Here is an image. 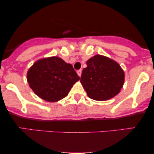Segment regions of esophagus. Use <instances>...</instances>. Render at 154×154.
Returning a JSON list of instances; mask_svg holds the SVG:
<instances>
[{"mask_svg": "<svg viewBox=\"0 0 154 154\" xmlns=\"http://www.w3.org/2000/svg\"><path fill=\"white\" fill-rule=\"evenodd\" d=\"M77 75H78L79 77H81V75H82V70H81V69L78 70V71L77 72Z\"/></svg>", "mask_w": 154, "mask_h": 154, "instance_id": "1", "label": "esophagus"}]
</instances>
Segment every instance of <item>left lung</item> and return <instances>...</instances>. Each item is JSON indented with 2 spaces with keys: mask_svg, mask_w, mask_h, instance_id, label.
I'll return each mask as SVG.
<instances>
[{
  "mask_svg": "<svg viewBox=\"0 0 154 154\" xmlns=\"http://www.w3.org/2000/svg\"><path fill=\"white\" fill-rule=\"evenodd\" d=\"M86 63L80 82L89 98L103 101L119 93L125 82V73L119 63L101 55H95Z\"/></svg>",
  "mask_w": 154,
  "mask_h": 154,
  "instance_id": "obj_1",
  "label": "left lung"
}]
</instances>
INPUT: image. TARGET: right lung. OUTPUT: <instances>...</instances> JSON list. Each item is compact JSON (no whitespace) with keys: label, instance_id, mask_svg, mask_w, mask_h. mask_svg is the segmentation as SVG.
<instances>
[{"label":"right lung","instance_id":"1","mask_svg":"<svg viewBox=\"0 0 154 154\" xmlns=\"http://www.w3.org/2000/svg\"><path fill=\"white\" fill-rule=\"evenodd\" d=\"M29 87L42 99L56 102L65 98L79 77L73 66L57 56L38 60L28 70Z\"/></svg>","mask_w":154,"mask_h":154}]
</instances>
